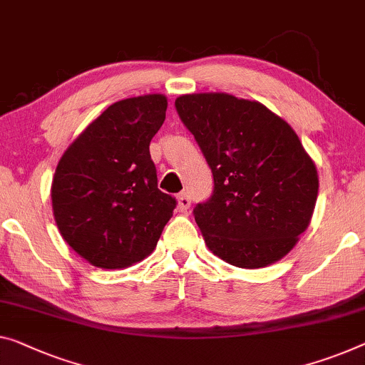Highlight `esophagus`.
Returning a JSON list of instances; mask_svg holds the SVG:
<instances>
[{
	"mask_svg": "<svg viewBox=\"0 0 365 365\" xmlns=\"http://www.w3.org/2000/svg\"><path fill=\"white\" fill-rule=\"evenodd\" d=\"M178 210L182 211V213H187V210L190 208V203H192V200H190V195L188 193H180L178 195Z\"/></svg>",
	"mask_w": 365,
	"mask_h": 365,
	"instance_id": "1",
	"label": "esophagus"
}]
</instances>
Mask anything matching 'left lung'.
<instances>
[{"label": "left lung", "mask_w": 365, "mask_h": 365, "mask_svg": "<svg viewBox=\"0 0 365 365\" xmlns=\"http://www.w3.org/2000/svg\"><path fill=\"white\" fill-rule=\"evenodd\" d=\"M175 108L213 172V195L193 210L210 251L241 269L285 257L319 187L295 130L262 103L227 93L182 95Z\"/></svg>", "instance_id": "obj_1"}]
</instances>
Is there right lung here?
Returning <instances> with one entry per match:
<instances>
[{
  "instance_id": "right-lung-1",
  "label": "right lung",
  "mask_w": 365,
  "mask_h": 365,
  "mask_svg": "<svg viewBox=\"0 0 365 365\" xmlns=\"http://www.w3.org/2000/svg\"><path fill=\"white\" fill-rule=\"evenodd\" d=\"M167 98L144 95L106 108L70 144L52 180V210L70 247L100 269H124L157 246L177 201L157 188L149 144Z\"/></svg>"
}]
</instances>
